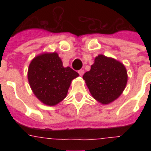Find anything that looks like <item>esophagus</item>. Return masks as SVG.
Returning <instances> with one entry per match:
<instances>
[{
	"mask_svg": "<svg viewBox=\"0 0 151 151\" xmlns=\"http://www.w3.org/2000/svg\"><path fill=\"white\" fill-rule=\"evenodd\" d=\"M78 73H79V75L82 76L83 74H84V73H85V70H78Z\"/></svg>",
	"mask_w": 151,
	"mask_h": 151,
	"instance_id": "34e87169",
	"label": "esophagus"
}]
</instances>
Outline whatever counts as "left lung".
Wrapping results in <instances>:
<instances>
[{
	"mask_svg": "<svg viewBox=\"0 0 151 151\" xmlns=\"http://www.w3.org/2000/svg\"><path fill=\"white\" fill-rule=\"evenodd\" d=\"M83 79L93 98L108 104L121 96L126 86L128 76L123 64L99 55L91 70L83 75Z\"/></svg>",
	"mask_w": 151,
	"mask_h": 151,
	"instance_id": "obj_1",
	"label": "left lung"
}]
</instances>
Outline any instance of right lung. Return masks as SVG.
<instances>
[{
    "label": "right lung",
    "instance_id": "obj_1",
    "mask_svg": "<svg viewBox=\"0 0 151 151\" xmlns=\"http://www.w3.org/2000/svg\"><path fill=\"white\" fill-rule=\"evenodd\" d=\"M79 75L70 67H63L57 53L35 57L28 69L33 92L46 105L55 106L66 96L71 81Z\"/></svg>",
    "mask_w": 151,
    "mask_h": 151
}]
</instances>
